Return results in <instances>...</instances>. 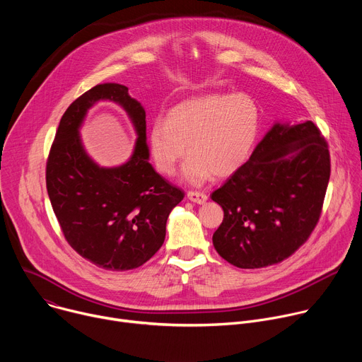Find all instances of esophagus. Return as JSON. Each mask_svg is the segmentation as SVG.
<instances>
[{"instance_id": "1", "label": "esophagus", "mask_w": 362, "mask_h": 362, "mask_svg": "<svg viewBox=\"0 0 362 362\" xmlns=\"http://www.w3.org/2000/svg\"><path fill=\"white\" fill-rule=\"evenodd\" d=\"M187 199L193 203H197V204H203L206 200H208V196H206L204 193L202 192H189L187 193Z\"/></svg>"}]
</instances>
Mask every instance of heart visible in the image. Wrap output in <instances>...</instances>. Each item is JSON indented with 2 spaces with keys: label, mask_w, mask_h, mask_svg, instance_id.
I'll use <instances>...</instances> for the list:
<instances>
[{
  "label": "heart",
  "mask_w": 362,
  "mask_h": 362,
  "mask_svg": "<svg viewBox=\"0 0 362 362\" xmlns=\"http://www.w3.org/2000/svg\"><path fill=\"white\" fill-rule=\"evenodd\" d=\"M259 132V110L245 94H204L179 103L166 120L156 119L147 133L150 160L172 176L187 154L180 180L202 186L214 176L228 177L249 159Z\"/></svg>",
  "instance_id": "1"
}]
</instances>
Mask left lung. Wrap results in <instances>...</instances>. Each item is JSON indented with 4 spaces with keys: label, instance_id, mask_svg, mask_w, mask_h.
Masks as SVG:
<instances>
[{
    "label": "left lung",
    "instance_id": "obj_1",
    "mask_svg": "<svg viewBox=\"0 0 362 362\" xmlns=\"http://www.w3.org/2000/svg\"><path fill=\"white\" fill-rule=\"evenodd\" d=\"M328 144L313 122H276L249 160L212 193L223 222L216 252L242 269L286 259L320 221L329 182Z\"/></svg>",
    "mask_w": 362,
    "mask_h": 362
}]
</instances>
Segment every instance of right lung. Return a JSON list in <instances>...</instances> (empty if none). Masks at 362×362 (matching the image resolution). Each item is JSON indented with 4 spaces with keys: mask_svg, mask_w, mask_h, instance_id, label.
<instances>
[{
    "mask_svg": "<svg viewBox=\"0 0 362 362\" xmlns=\"http://www.w3.org/2000/svg\"><path fill=\"white\" fill-rule=\"evenodd\" d=\"M109 99L127 113L138 139L127 163L101 168L79 137L88 110ZM53 211L70 246L98 268L129 271L141 267L165 242L166 222L185 193L148 163L146 112L129 88L97 84L63 115L45 172Z\"/></svg>",
    "mask_w": 362,
    "mask_h": 362,
    "instance_id": "obj_1",
    "label": "right lung"
}]
</instances>
